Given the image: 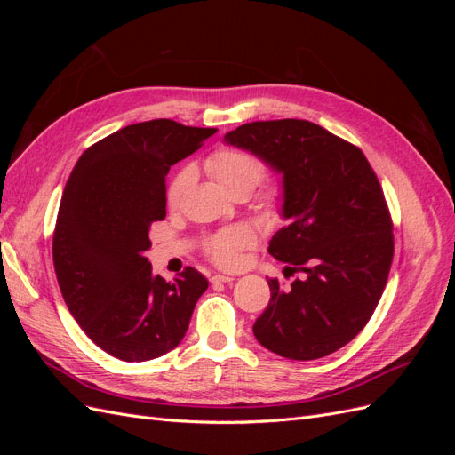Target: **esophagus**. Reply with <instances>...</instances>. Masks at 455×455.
<instances>
[{"mask_svg": "<svg viewBox=\"0 0 455 455\" xmlns=\"http://www.w3.org/2000/svg\"><path fill=\"white\" fill-rule=\"evenodd\" d=\"M235 279L233 277H229V275H214V277L211 279V283L212 284H218V283H226V284H229V283H233Z\"/></svg>", "mask_w": 455, "mask_h": 455, "instance_id": "esophagus-1", "label": "esophagus"}]
</instances>
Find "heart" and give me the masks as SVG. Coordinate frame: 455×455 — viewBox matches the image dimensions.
Listing matches in <instances>:
<instances>
[{"label": "heart", "instance_id": "obj_1", "mask_svg": "<svg viewBox=\"0 0 455 455\" xmlns=\"http://www.w3.org/2000/svg\"><path fill=\"white\" fill-rule=\"evenodd\" d=\"M204 169L218 182L228 194H233L237 189L252 191L266 174L264 161L251 151L241 148H220L211 154L204 161ZM194 180V172L189 169L178 171L171 180L167 189V204L169 209H178L180 206L186 191ZM283 188L277 184L267 186L261 191L258 209L261 216L267 220H275L281 212L283 206ZM254 244V233L244 226H233L222 231L214 233L204 243V254L209 256L212 264L224 269L239 267L243 261V252L249 251Z\"/></svg>", "mask_w": 455, "mask_h": 455}]
</instances>
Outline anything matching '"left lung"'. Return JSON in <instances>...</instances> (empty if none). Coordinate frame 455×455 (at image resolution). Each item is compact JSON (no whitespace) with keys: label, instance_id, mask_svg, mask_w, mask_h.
I'll list each match as a JSON object with an SVG mask.
<instances>
[{"label":"left lung","instance_id":"left-lung-1","mask_svg":"<svg viewBox=\"0 0 455 455\" xmlns=\"http://www.w3.org/2000/svg\"><path fill=\"white\" fill-rule=\"evenodd\" d=\"M283 174L286 226L269 254L306 273L271 299L252 330L292 361L338 351L374 315L393 261V220L381 184L355 144L306 119L244 123L224 136Z\"/></svg>","mask_w":455,"mask_h":455}]
</instances>
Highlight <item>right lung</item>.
I'll return each instance as SVG.
<instances>
[{"mask_svg": "<svg viewBox=\"0 0 455 455\" xmlns=\"http://www.w3.org/2000/svg\"><path fill=\"white\" fill-rule=\"evenodd\" d=\"M216 129L151 119L87 148L68 178L52 233V264L68 309L106 353L142 363L186 336L209 281L186 267L154 277L149 228L167 214L164 176Z\"/></svg>", "mask_w": 455, "mask_h": 455, "instance_id": "1", "label": "right lung"}]
</instances>
